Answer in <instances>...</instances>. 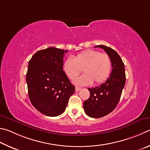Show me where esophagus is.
Returning <instances> with one entry per match:
<instances>
[{"label": "esophagus", "instance_id": "esophagus-1", "mask_svg": "<svg viewBox=\"0 0 150 150\" xmlns=\"http://www.w3.org/2000/svg\"><path fill=\"white\" fill-rule=\"evenodd\" d=\"M81 89H82V88H80V87H78V86H76V87H75V90H76V92L78 91H80Z\"/></svg>", "mask_w": 150, "mask_h": 150}]
</instances>
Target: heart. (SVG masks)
Listing matches in <instances>:
<instances>
[{
    "mask_svg": "<svg viewBox=\"0 0 150 150\" xmlns=\"http://www.w3.org/2000/svg\"><path fill=\"white\" fill-rule=\"evenodd\" d=\"M84 74L75 79L77 85L86 86L94 82L96 84L104 82L111 70V60L106 53L93 49L86 50L72 58H67L62 66L63 72L70 80H74L82 72Z\"/></svg>",
    "mask_w": 150,
    "mask_h": 150,
    "instance_id": "b5f03b06",
    "label": "heart"
}]
</instances>
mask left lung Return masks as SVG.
<instances>
[{"mask_svg": "<svg viewBox=\"0 0 150 150\" xmlns=\"http://www.w3.org/2000/svg\"><path fill=\"white\" fill-rule=\"evenodd\" d=\"M96 47L103 49L111 60L112 71L105 82L93 88H88L90 96L83 102L86 113L92 118H100L109 114L119 102L126 82L125 68L121 58L111 48L105 45Z\"/></svg>", "mask_w": 150, "mask_h": 150, "instance_id": "left-lung-1", "label": "left lung"}]
</instances>
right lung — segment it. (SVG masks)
I'll return each instance as SVG.
<instances>
[{"label":"right lung","mask_w":150,"mask_h":150,"mask_svg":"<svg viewBox=\"0 0 150 150\" xmlns=\"http://www.w3.org/2000/svg\"><path fill=\"white\" fill-rule=\"evenodd\" d=\"M67 50L49 47L33 55L26 74L28 96L31 104L49 117L61 115L75 87L63 72V57Z\"/></svg>","instance_id":"obj_1"}]
</instances>
